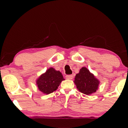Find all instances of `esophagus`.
Segmentation results:
<instances>
[{
	"label": "esophagus",
	"mask_w": 128,
	"mask_h": 128,
	"mask_svg": "<svg viewBox=\"0 0 128 128\" xmlns=\"http://www.w3.org/2000/svg\"><path fill=\"white\" fill-rule=\"evenodd\" d=\"M66 78L68 80H72L73 78V76L72 74H69V75H66Z\"/></svg>",
	"instance_id": "esophagus-1"
}]
</instances>
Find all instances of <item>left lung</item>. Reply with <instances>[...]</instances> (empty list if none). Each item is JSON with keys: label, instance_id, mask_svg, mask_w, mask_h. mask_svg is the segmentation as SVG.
I'll use <instances>...</instances> for the list:
<instances>
[{"label": "left lung", "instance_id": "obj_1", "mask_svg": "<svg viewBox=\"0 0 128 128\" xmlns=\"http://www.w3.org/2000/svg\"><path fill=\"white\" fill-rule=\"evenodd\" d=\"M74 82L80 92L86 95L95 92L99 84L98 80L85 67L82 68L76 75Z\"/></svg>", "mask_w": 128, "mask_h": 128}]
</instances>
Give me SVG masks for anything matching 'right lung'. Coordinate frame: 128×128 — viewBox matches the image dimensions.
Returning a JSON list of instances; mask_svg holds the SVG:
<instances>
[{
    "label": "right lung",
    "mask_w": 128,
    "mask_h": 128,
    "mask_svg": "<svg viewBox=\"0 0 128 128\" xmlns=\"http://www.w3.org/2000/svg\"><path fill=\"white\" fill-rule=\"evenodd\" d=\"M62 80L64 79L62 73L50 68L40 76L36 81V84L40 92L48 94L57 89Z\"/></svg>",
    "instance_id": "add662e5"
}]
</instances>
